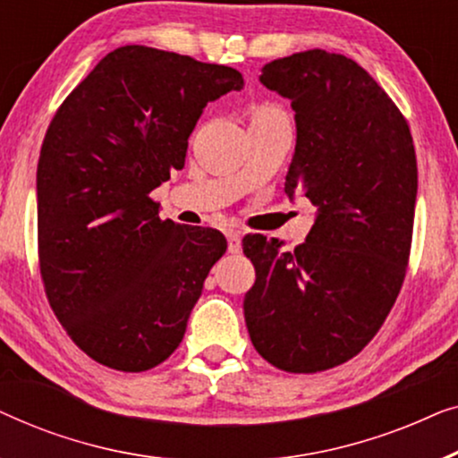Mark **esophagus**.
Returning a JSON list of instances; mask_svg holds the SVG:
<instances>
[{
	"mask_svg": "<svg viewBox=\"0 0 458 458\" xmlns=\"http://www.w3.org/2000/svg\"><path fill=\"white\" fill-rule=\"evenodd\" d=\"M227 242H229V252L231 254H240L242 252V233H240V231H229Z\"/></svg>",
	"mask_w": 458,
	"mask_h": 458,
	"instance_id": "obj_1",
	"label": "esophagus"
}]
</instances>
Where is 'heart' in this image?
Segmentation results:
<instances>
[{"label":"heart","mask_w":458,"mask_h":458,"mask_svg":"<svg viewBox=\"0 0 458 458\" xmlns=\"http://www.w3.org/2000/svg\"><path fill=\"white\" fill-rule=\"evenodd\" d=\"M279 116H284V112L268 104L256 106L252 112V121H267V118H279Z\"/></svg>","instance_id":"1"}]
</instances>
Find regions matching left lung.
Segmentation results:
<instances>
[{
    "label": "left lung",
    "mask_w": 458,
    "mask_h": 458,
    "mask_svg": "<svg viewBox=\"0 0 458 458\" xmlns=\"http://www.w3.org/2000/svg\"><path fill=\"white\" fill-rule=\"evenodd\" d=\"M260 83L292 99L296 152L285 191L317 206L293 252L243 237L256 281L243 317L256 352L318 373L360 352L390 315L409 267L417 156L409 123L365 68L325 49L268 62Z\"/></svg>",
    "instance_id": "8db88e82"
}]
</instances>
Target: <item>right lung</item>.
I'll return each instance as SVG.
<instances>
[{
    "label": "right lung",
    "instance_id": "1",
    "mask_svg": "<svg viewBox=\"0 0 458 458\" xmlns=\"http://www.w3.org/2000/svg\"><path fill=\"white\" fill-rule=\"evenodd\" d=\"M242 87L231 66L124 46L55 110L37 165L41 279L62 327L99 365L148 371L183 340L227 240L162 221L149 193L185 166L204 106Z\"/></svg>",
    "mask_w": 458,
    "mask_h": 458
}]
</instances>
